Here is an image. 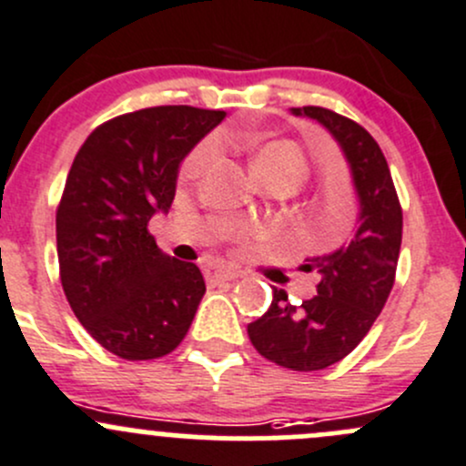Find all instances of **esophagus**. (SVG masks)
Here are the masks:
<instances>
[{
  "label": "esophagus",
  "instance_id": "1",
  "mask_svg": "<svg viewBox=\"0 0 466 466\" xmlns=\"http://www.w3.org/2000/svg\"><path fill=\"white\" fill-rule=\"evenodd\" d=\"M241 277V272L234 270V268H225V266H216V263H209L205 268V279L209 284H218V281H232Z\"/></svg>",
  "mask_w": 466,
  "mask_h": 466
}]
</instances>
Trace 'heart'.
<instances>
[{"label": "heart", "mask_w": 466, "mask_h": 466, "mask_svg": "<svg viewBox=\"0 0 466 466\" xmlns=\"http://www.w3.org/2000/svg\"><path fill=\"white\" fill-rule=\"evenodd\" d=\"M211 155H214V142L211 139H203L185 155V159L180 162V168H177V176L180 180H194L200 173L205 171L207 164H209ZM252 168H255V176L263 180L268 176H286L290 180L299 182L307 176V155L302 153L295 142H289V139H279V142L263 144L259 150H257L255 159H252Z\"/></svg>", "instance_id": "b5f03b06"}]
</instances>
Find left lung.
Instances as JSON below:
<instances>
[{"instance_id":"8db88e82","label":"left lung","mask_w":466,"mask_h":466,"mask_svg":"<svg viewBox=\"0 0 466 466\" xmlns=\"http://www.w3.org/2000/svg\"><path fill=\"white\" fill-rule=\"evenodd\" d=\"M293 115L320 121L340 144L359 194V228L340 250L304 266L320 275L318 295L293 304L272 289L270 309L248 324V336L263 359L316 372L351 354L383 311L397 275L403 211L383 150L363 126L320 106L293 107Z\"/></svg>"}]
</instances>
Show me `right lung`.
<instances>
[{
  "instance_id": "add662e5",
  "label": "right lung",
  "mask_w": 466,
  "mask_h": 466,
  "mask_svg": "<svg viewBox=\"0 0 466 466\" xmlns=\"http://www.w3.org/2000/svg\"><path fill=\"white\" fill-rule=\"evenodd\" d=\"M223 110L157 106L94 128L56 209L60 281L74 316L124 360L167 356L205 295L196 263L159 252L148 223L176 196L177 167Z\"/></svg>"
}]
</instances>
